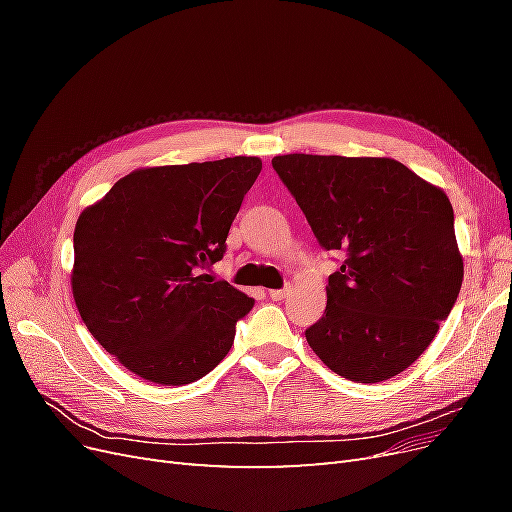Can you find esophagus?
<instances>
[{"label": "esophagus", "instance_id": "1", "mask_svg": "<svg viewBox=\"0 0 512 512\" xmlns=\"http://www.w3.org/2000/svg\"><path fill=\"white\" fill-rule=\"evenodd\" d=\"M290 294V288H282V290H269V297L273 301H284Z\"/></svg>", "mask_w": 512, "mask_h": 512}]
</instances>
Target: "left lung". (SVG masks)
<instances>
[{"label": "left lung", "instance_id": "1", "mask_svg": "<svg viewBox=\"0 0 512 512\" xmlns=\"http://www.w3.org/2000/svg\"><path fill=\"white\" fill-rule=\"evenodd\" d=\"M271 164L318 243L346 252L307 344L352 382L401 374L433 342L461 290L451 200L391 158L288 153Z\"/></svg>", "mask_w": 512, "mask_h": 512}]
</instances>
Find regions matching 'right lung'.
I'll return each instance as SVG.
<instances>
[{"label": "right lung", "instance_id": "1", "mask_svg": "<svg viewBox=\"0 0 512 512\" xmlns=\"http://www.w3.org/2000/svg\"><path fill=\"white\" fill-rule=\"evenodd\" d=\"M260 158L138 168L74 228V303L89 333L143 380L207 376L254 299L200 273L222 260Z\"/></svg>", "mask_w": 512, "mask_h": 512}]
</instances>
